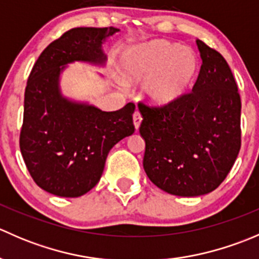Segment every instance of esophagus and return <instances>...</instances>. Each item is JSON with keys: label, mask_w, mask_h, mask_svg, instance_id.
Segmentation results:
<instances>
[{"label": "esophagus", "mask_w": 259, "mask_h": 259, "mask_svg": "<svg viewBox=\"0 0 259 259\" xmlns=\"http://www.w3.org/2000/svg\"><path fill=\"white\" fill-rule=\"evenodd\" d=\"M142 120H143V117H142V115H140V113L139 111H135L134 113V115H133V121H134V126H135V129H139V126H140V124H142Z\"/></svg>", "instance_id": "obj_1"}]
</instances>
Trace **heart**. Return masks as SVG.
<instances>
[{
  "label": "heart",
  "mask_w": 259,
  "mask_h": 259,
  "mask_svg": "<svg viewBox=\"0 0 259 259\" xmlns=\"http://www.w3.org/2000/svg\"><path fill=\"white\" fill-rule=\"evenodd\" d=\"M122 77L144 83L149 103L168 105L182 98L198 72V59L189 49L155 40L127 50L122 56Z\"/></svg>",
  "instance_id": "obj_1"
}]
</instances>
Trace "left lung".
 I'll return each instance as SVG.
<instances>
[{"label": "left lung", "instance_id": "left-lung-1", "mask_svg": "<svg viewBox=\"0 0 259 259\" xmlns=\"http://www.w3.org/2000/svg\"><path fill=\"white\" fill-rule=\"evenodd\" d=\"M202 66L192 93L163 106L138 104L145 140L143 165L164 192L197 197L213 192L241 149V96L231 67L197 40Z\"/></svg>", "mask_w": 259, "mask_h": 259}]
</instances>
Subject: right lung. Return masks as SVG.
<instances>
[{"label":"right lung","instance_id":"right-lung-1","mask_svg":"<svg viewBox=\"0 0 259 259\" xmlns=\"http://www.w3.org/2000/svg\"><path fill=\"white\" fill-rule=\"evenodd\" d=\"M117 31L71 28L41 52L30 72L20 149L36 184L54 195L76 198L93 189L101 178L110 149L135 130L133 103L120 110L103 111L70 101L59 88L65 65L74 61L103 65L106 56L101 45Z\"/></svg>","mask_w":259,"mask_h":259}]
</instances>
